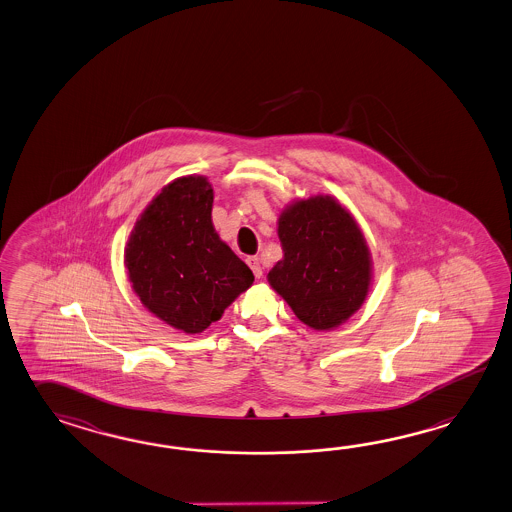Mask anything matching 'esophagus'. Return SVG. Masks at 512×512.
<instances>
[{
	"mask_svg": "<svg viewBox=\"0 0 512 512\" xmlns=\"http://www.w3.org/2000/svg\"><path fill=\"white\" fill-rule=\"evenodd\" d=\"M246 262H248V264H250V268H251V270H253V273H255V277H257V279H261V277H262L261 259H259V257H248V259H246Z\"/></svg>",
	"mask_w": 512,
	"mask_h": 512,
	"instance_id": "34e87169",
	"label": "esophagus"
}]
</instances>
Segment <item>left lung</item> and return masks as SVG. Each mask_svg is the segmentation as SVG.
Returning a JSON list of instances; mask_svg holds the SVG:
<instances>
[{
  "mask_svg": "<svg viewBox=\"0 0 512 512\" xmlns=\"http://www.w3.org/2000/svg\"><path fill=\"white\" fill-rule=\"evenodd\" d=\"M284 259L268 273L297 318L316 330L338 327L362 307L371 283L364 235L336 200L314 196L279 218Z\"/></svg>",
  "mask_w": 512,
  "mask_h": 512,
  "instance_id": "1",
  "label": "left lung"
}]
</instances>
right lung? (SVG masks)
I'll return each mask as SVG.
<instances>
[{"instance_id":"add662e5","label":"right lung","mask_w":512,"mask_h":512,"mask_svg":"<svg viewBox=\"0 0 512 512\" xmlns=\"http://www.w3.org/2000/svg\"><path fill=\"white\" fill-rule=\"evenodd\" d=\"M211 209L213 189L205 178H178L148 205L125 250L128 277L141 303L187 334L220 319L255 279L218 239Z\"/></svg>"}]
</instances>
